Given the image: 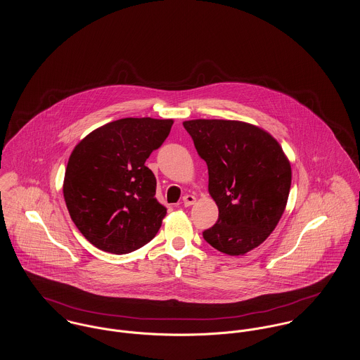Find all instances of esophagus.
<instances>
[{"label":"esophagus","mask_w":360,"mask_h":360,"mask_svg":"<svg viewBox=\"0 0 360 360\" xmlns=\"http://www.w3.org/2000/svg\"><path fill=\"white\" fill-rule=\"evenodd\" d=\"M183 204H184V206L194 205V204H195V197H194V195H190V194L184 195V197H183Z\"/></svg>","instance_id":"esophagus-1"}]
</instances>
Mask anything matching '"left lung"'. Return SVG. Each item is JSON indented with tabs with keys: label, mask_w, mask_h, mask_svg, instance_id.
<instances>
[{
	"label": "left lung",
	"mask_w": 360,
	"mask_h": 360,
	"mask_svg": "<svg viewBox=\"0 0 360 360\" xmlns=\"http://www.w3.org/2000/svg\"><path fill=\"white\" fill-rule=\"evenodd\" d=\"M207 165L217 221L202 233L214 250L236 257L260 245L287 205L291 165L280 144L257 126L219 119L183 123Z\"/></svg>",
	"instance_id": "obj_1"
}]
</instances>
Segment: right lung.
Returning a JSON list of instances; mask_svg holds the SVG:
<instances>
[{
  "label": "right lung",
  "instance_id": "obj_1",
  "mask_svg": "<svg viewBox=\"0 0 360 360\" xmlns=\"http://www.w3.org/2000/svg\"><path fill=\"white\" fill-rule=\"evenodd\" d=\"M173 120L124 117L90 133L73 150L63 181L69 214L105 252L123 255L150 243L166 207L146 160L167 139Z\"/></svg>",
  "mask_w": 360,
  "mask_h": 360
}]
</instances>
